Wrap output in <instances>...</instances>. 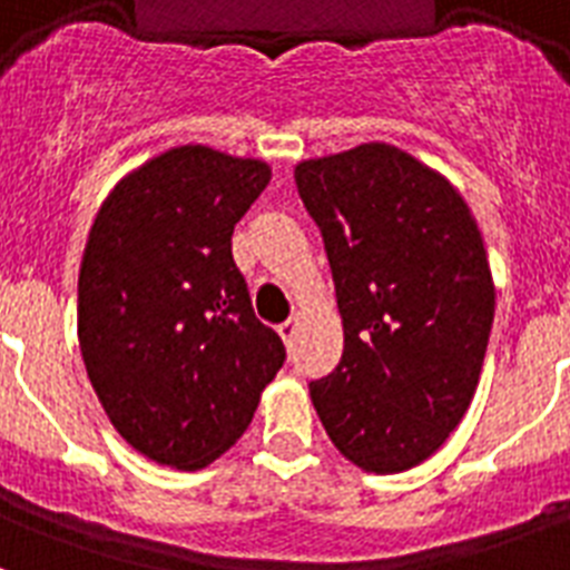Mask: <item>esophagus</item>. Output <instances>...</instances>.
<instances>
[{
	"mask_svg": "<svg viewBox=\"0 0 570 570\" xmlns=\"http://www.w3.org/2000/svg\"><path fill=\"white\" fill-rule=\"evenodd\" d=\"M298 325H302V320H298V316H289V320H286L284 325H277V334L284 337L286 346H289V343H293V340H295V334H298Z\"/></svg>",
	"mask_w": 570,
	"mask_h": 570,
	"instance_id": "obj_1",
	"label": "esophagus"
}]
</instances>
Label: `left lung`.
<instances>
[{
	"label": "left lung",
	"instance_id": "obj_1",
	"mask_svg": "<svg viewBox=\"0 0 570 570\" xmlns=\"http://www.w3.org/2000/svg\"><path fill=\"white\" fill-rule=\"evenodd\" d=\"M320 224L346 346L311 399L366 473H402L468 414L494 322L485 242L443 174L384 141L295 165Z\"/></svg>",
	"mask_w": 570,
	"mask_h": 570
}]
</instances>
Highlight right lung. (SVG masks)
I'll list each match as a JSON object with an SVG mask.
<instances>
[{
    "mask_svg": "<svg viewBox=\"0 0 570 570\" xmlns=\"http://www.w3.org/2000/svg\"><path fill=\"white\" fill-rule=\"evenodd\" d=\"M268 180L259 159L171 147L129 171L94 218L79 348L111 425L156 464H213L286 361L230 250L233 227Z\"/></svg>",
    "mask_w": 570,
    "mask_h": 570,
    "instance_id": "1",
    "label": "right lung"
}]
</instances>
